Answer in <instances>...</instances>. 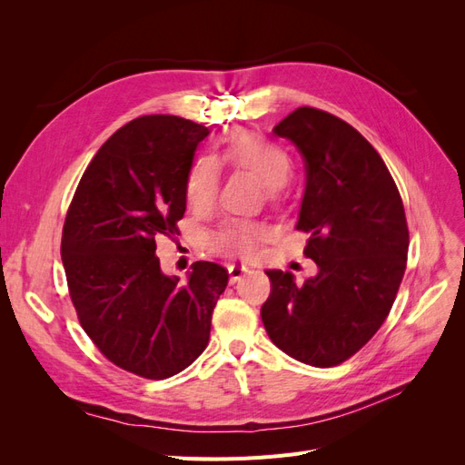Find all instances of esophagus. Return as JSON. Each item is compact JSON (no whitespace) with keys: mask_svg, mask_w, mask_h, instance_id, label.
<instances>
[{"mask_svg":"<svg viewBox=\"0 0 465 465\" xmlns=\"http://www.w3.org/2000/svg\"><path fill=\"white\" fill-rule=\"evenodd\" d=\"M250 270L246 265H238V263H232L229 265V281L231 283H236V281H241L242 275H246Z\"/></svg>","mask_w":465,"mask_h":465,"instance_id":"1","label":"esophagus"}]
</instances>
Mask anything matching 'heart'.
<instances>
[{"label":"heart","instance_id":"1","mask_svg":"<svg viewBox=\"0 0 465 465\" xmlns=\"http://www.w3.org/2000/svg\"><path fill=\"white\" fill-rule=\"evenodd\" d=\"M219 163L229 164L236 171L254 174L265 184L267 198H275L279 186H283L292 171L291 154L272 139L254 132L234 128L221 137ZM186 200L188 203L205 213L215 203L219 190V166L211 159H195L186 174ZM270 231L256 221L234 219L223 224L215 232L211 246L221 254L241 256L252 260L258 256L262 244L267 241Z\"/></svg>","mask_w":465,"mask_h":465}]
</instances>
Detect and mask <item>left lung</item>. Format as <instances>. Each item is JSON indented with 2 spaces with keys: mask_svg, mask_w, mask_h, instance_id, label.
Masks as SVG:
<instances>
[{
  "mask_svg": "<svg viewBox=\"0 0 465 465\" xmlns=\"http://www.w3.org/2000/svg\"><path fill=\"white\" fill-rule=\"evenodd\" d=\"M273 132L304 159L297 229L311 234L304 254L318 273L297 285L291 272L267 270L262 322L289 357L335 367L369 343L396 301L410 248L403 203L382 157L347 122L302 106Z\"/></svg>",
  "mask_w": 465,
  "mask_h": 465,
  "instance_id": "8db88e82",
  "label": "left lung"
}]
</instances>
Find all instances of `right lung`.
<instances>
[{
	"label": "right lung",
	"mask_w": 465,
	"mask_h": 465,
	"mask_svg": "<svg viewBox=\"0 0 465 465\" xmlns=\"http://www.w3.org/2000/svg\"><path fill=\"white\" fill-rule=\"evenodd\" d=\"M207 135L168 114L125 124L83 173L64 224L62 262L83 330L110 362L151 380L203 353L229 283L213 262L192 263L186 279L166 275L154 254V238L180 232L186 174Z\"/></svg>",
	"instance_id": "add662e5"
}]
</instances>
